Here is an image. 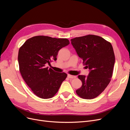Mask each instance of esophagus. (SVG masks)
I'll return each mask as SVG.
<instances>
[{"label": "esophagus", "instance_id": "obj_1", "mask_svg": "<svg viewBox=\"0 0 130 130\" xmlns=\"http://www.w3.org/2000/svg\"><path fill=\"white\" fill-rule=\"evenodd\" d=\"M67 77H69V78H75L76 77L75 76L72 75H70V74H68Z\"/></svg>", "mask_w": 130, "mask_h": 130}]
</instances>
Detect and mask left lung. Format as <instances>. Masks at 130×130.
<instances>
[{"instance_id":"8db88e82","label":"left lung","mask_w":130,"mask_h":130,"mask_svg":"<svg viewBox=\"0 0 130 130\" xmlns=\"http://www.w3.org/2000/svg\"><path fill=\"white\" fill-rule=\"evenodd\" d=\"M71 43L86 69L90 70L87 77L78 75L82 87L76 91L78 96L91 100L98 97L110 83L115 63L111 44L102 37L94 35L73 38Z\"/></svg>"}]
</instances>
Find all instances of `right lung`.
Instances as JSON below:
<instances>
[{
  "label": "right lung",
  "instance_id": "1",
  "mask_svg": "<svg viewBox=\"0 0 130 130\" xmlns=\"http://www.w3.org/2000/svg\"><path fill=\"white\" fill-rule=\"evenodd\" d=\"M70 44L66 38L36 36L27 39L20 47L18 60L23 78L36 96L47 99L58 92L67 76L46 65L57 59L58 51Z\"/></svg>",
  "mask_w": 130,
  "mask_h": 130
}]
</instances>
